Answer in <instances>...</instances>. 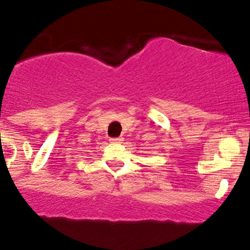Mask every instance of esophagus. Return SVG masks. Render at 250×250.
<instances>
[{"instance_id": "esophagus-1", "label": "esophagus", "mask_w": 250, "mask_h": 250, "mask_svg": "<svg viewBox=\"0 0 250 250\" xmlns=\"http://www.w3.org/2000/svg\"><path fill=\"white\" fill-rule=\"evenodd\" d=\"M109 141L112 142V143H121V142L123 141L122 137H118V138H111Z\"/></svg>"}]
</instances>
